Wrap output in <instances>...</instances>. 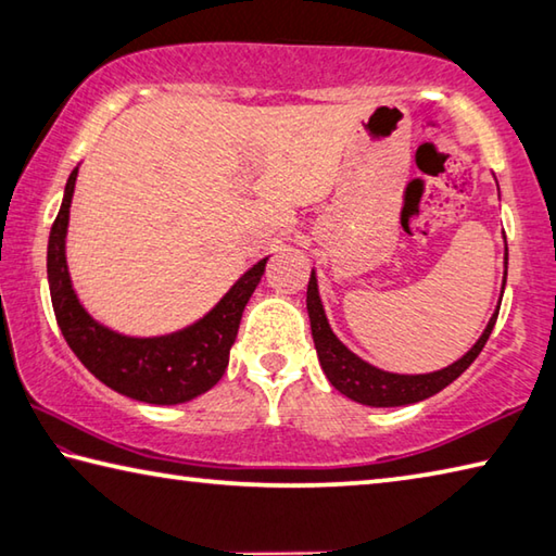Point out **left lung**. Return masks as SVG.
I'll use <instances>...</instances> for the list:
<instances>
[{"label": "left lung", "instance_id": "8db88e82", "mask_svg": "<svg viewBox=\"0 0 556 556\" xmlns=\"http://www.w3.org/2000/svg\"><path fill=\"white\" fill-rule=\"evenodd\" d=\"M505 279H507V248H505V275H503L501 299H497L495 312L491 318H488L481 338L468 348V353H464L458 361L446 365V368L434 370V372H421V375H402V372H388V370L375 368V365H370L368 361H363L361 355H355L351 348H348L341 338L333 333V328L326 318L321 294H318L316 269H312V279H308V289H306V312H308V321H312V336L318 353V363H321L328 382H331L338 392L345 394L348 400L368 404V407H404V404L421 402L431 397V394L441 392L446 384L454 382L470 363L476 361L478 353L483 351L488 336H491L495 326L497 312H501Z\"/></svg>", "mask_w": 556, "mask_h": 556}]
</instances>
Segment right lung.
Instances as JSON below:
<instances>
[{"instance_id": "obj_1", "label": "right lung", "mask_w": 556, "mask_h": 556, "mask_svg": "<svg viewBox=\"0 0 556 556\" xmlns=\"http://www.w3.org/2000/svg\"><path fill=\"white\" fill-rule=\"evenodd\" d=\"M75 178H78V166L65 184L61 211L49 235V255H46L53 312L65 343L102 384L137 402L184 404L208 392L228 368L242 312L265 275L269 257H262L257 265L244 271L199 321L164 336L119 333L100 324L73 289L68 260H65V238H68Z\"/></svg>"}]
</instances>
